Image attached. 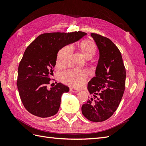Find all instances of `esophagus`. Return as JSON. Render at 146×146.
Segmentation results:
<instances>
[{"label":"esophagus","instance_id":"obj_1","mask_svg":"<svg viewBox=\"0 0 146 146\" xmlns=\"http://www.w3.org/2000/svg\"><path fill=\"white\" fill-rule=\"evenodd\" d=\"M70 91L72 92H78L79 91L77 89H75V88H70Z\"/></svg>","mask_w":146,"mask_h":146}]
</instances>
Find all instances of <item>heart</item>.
<instances>
[{
	"instance_id": "1",
	"label": "heart",
	"mask_w": 146,
	"mask_h": 146,
	"mask_svg": "<svg viewBox=\"0 0 146 146\" xmlns=\"http://www.w3.org/2000/svg\"><path fill=\"white\" fill-rule=\"evenodd\" d=\"M80 48L86 58L94 55L96 47L93 42L88 39L80 43ZM72 54V47L70 45L64 46L58 52L56 60V66L59 69H63L70 66ZM88 71L85 69L76 68L60 74V80L64 84L75 88H81L85 85L87 80Z\"/></svg>"
}]
</instances>
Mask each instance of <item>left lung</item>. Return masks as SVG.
I'll return each instance as SVG.
<instances>
[{"label":"left lung","instance_id":"8db88e82","mask_svg":"<svg viewBox=\"0 0 146 146\" xmlns=\"http://www.w3.org/2000/svg\"><path fill=\"white\" fill-rule=\"evenodd\" d=\"M91 36L98 47L99 58L96 76L88 84L92 95L82 107L83 115L92 122L111 117L121 102L125 90L126 72L119 48L108 38L96 33Z\"/></svg>","mask_w":146,"mask_h":146}]
</instances>
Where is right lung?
<instances>
[{
  "label": "right lung",
  "mask_w": 146,
  "mask_h": 146,
  "mask_svg": "<svg viewBox=\"0 0 146 146\" xmlns=\"http://www.w3.org/2000/svg\"><path fill=\"white\" fill-rule=\"evenodd\" d=\"M86 33H47L38 36L26 48L18 67L17 86L24 107L33 115L48 117L58 111L61 96L69 88L61 83L48 90L57 54Z\"/></svg>",
  "instance_id": "obj_1"
}]
</instances>
